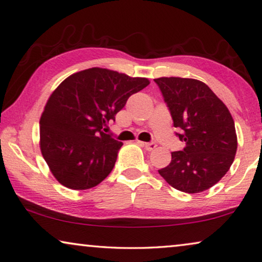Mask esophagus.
I'll return each instance as SVG.
<instances>
[{
  "instance_id": "1",
  "label": "esophagus",
  "mask_w": 262,
  "mask_h": 262,
  "mask_svg": "<svg viewBox=\"0 0 262 262\" xmlns=\"http://www.w3.org/2000/svg\"><path fill=\"white\" fill-rule=\"evenodd\" d=\"M140 144L143 145V146L146 148L147 151H152V150H155V148L157 147V145H156V143H142V142H139Z\"/></svg>"
}]
</instances>
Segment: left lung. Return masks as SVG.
<instances>
[{
  "label": "left lung",
  "instance_id": "obj_1",
  "mask_svg": "<svg viewBox=\"0 0 262 262\" xmlns=\"http://www.w3.org/2000/svg\"><path fill=\"white\" fill-rule=\"evenodd\" d=\"M171 112L176 134L185 143L172 152L159 174L177 190L199 193L226 174L238 147L234 120L223 100L206 84L193 78H156Z\"/></svg>",
  "mask_w": 262,
  "mask_h": 262
}]
</instances>
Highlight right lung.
Masks as SVG:
<instances>
[{
	"label": "right lung",
	"instance_id": "right-lung-1",
	"mask_svg": "<svg viewBox=\"0 0 262 262\" xmlns=\"http://www.w3.org/2000/svg\"><path fill=\"white\" fill-rule=\"evenodd\" d=\"M148 84L147 78L91 68L56 88L39 119V147L59 184L88 190L110 174L123 143L103 127Z\"/></svg>",
	"mask_w": 262,
	"mask_h": 262
}]
</instances>
